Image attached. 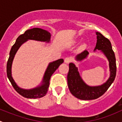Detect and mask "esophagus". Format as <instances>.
I'll return each mask as SVG.
<instances>
[{
	"label": "esophagus",
	"instance_id": "esophagus-1",
	"mask_svg": "<svg viewBox=\"0 0 122 122\" xmlns=\"http://www.w3.org/2000/svg\"><path fill=\"white\" fill-rule=\"evenodd\" d=\"M71 61V58H69V57H67L64 59V62L66 64H68L70 63V62Z\"/></svg>",
	"mask_w": 122,
	"mask_h": 122
}]
</instances>
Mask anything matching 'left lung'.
Returning a JSON list of instances; mask_svg holds the SVG:
<instances>
[{"label": "left lung", "instance_id": "obj_1", "mask_svg": "<svg viewBox=\"0 0 122 122\" xmlns=\"http://www.w3.org/2000/svg\"><path fill=\"white\" fill-rule=\"evenodd\" d=\"M97 43L94 51H100L107 58L109 62L110 77L103 84L97 86H90L83 81L78 71V68L72 62L69 64V71L67 81L69 90L71 94L76 98L83 100L96 99L102 96L109 88L116 74V64L115 55L112 50L111 42L102 34L96 32ZM89 54L87 50L78 54L76 56L77 61L86 59Z\"/></svg>", "mask_w": 122, "mask_h": 122}]
</instances>
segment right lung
Segmentation results:
<instances>
[{
    "label": "right lung",
    "mask_w": 122,
    "mask_h": 122,
    "mask_svg": "<svg viewBox=\"0 0 122 122\" xmlns=\"http://www.w3.org/2000/svg\"><path fill=\"white\" fill-rule=\"evenodd\" d=\"M51 36V34L48 31L41 28H34L32 29H28L25 32L24 34L18 36L15 43L11 48L9 53V57L7 62V76L15 90L24 97L28 99H37L46 95L50 86L51 77L56 69L58 68L59 66L63 63L64 60L59 59L56 61L50 62L44 73L41 83L39 86L30 89H23L16 84L12 76V66L15 55L20 46L27 41L35 40L49 43L50 42Z\"/></svg>",
    "instance_id": "right-lung-1"
}]
</instances>
